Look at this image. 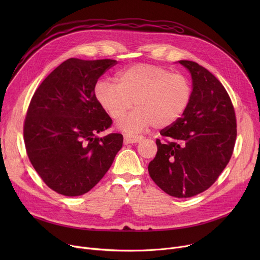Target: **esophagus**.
Wrapping results in <instances>:
<instances>
[{"mask_svg": "<svg viewBox=\"0 0 260 260\" xmlns=\"http://www.w3.org/2000/svg\"><path fill=\"white\" fill-rule=\"evenodd\" d=\"M143 139L142 136H135V135H124V143H137Z\"/></svg>", "mask_w": 260, "mask_h": 260, "instance_id": "esophagus-1", "label": "esophagus"}]
</instances>
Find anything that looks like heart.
<instances>
[{"label": "heart", "instance_id": "obj_1", "mask_svg": "<svg viewBox=\"0 0 260 260\" xmlns=\"http://www.w3.org/2000/svg\"><path fill=\"white\" fill-rule=\"evenodd\" d=\"M118 83L99 80L94 86V97L103 111L119 127L136 134L151 126L165 128L178 121L192 100L193 87L182 74H172L151 64H136L119 73Z\"/></svg>", "mask_w": 260, "mask_h": 260}]
</instances>
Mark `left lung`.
I'll return each instance as SVG.
<instances>
[{
  "instance_id": "left-lung-1",
  "label": "left lung",
  "mask_w": 260,
  "mask_h": 260,
  "mask_svg": "<svg viewBox=\"0 0 260 260\" xmlns=\"http://www.w3.org/2000/svg\"><path fill=\"white\" fill-rule=\"evenodd\" d=\"M192 75L193 95L184 115L160 131L156 157L149 162L153 181L167 194L188 198L208 189L222 173L237 136L233 103L207 68L179 61Z\"/></svg>"
}]
</instances>
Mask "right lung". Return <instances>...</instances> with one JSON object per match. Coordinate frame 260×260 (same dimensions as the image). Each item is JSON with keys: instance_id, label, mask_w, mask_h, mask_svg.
<instances>
[{"instance_id": "1", "label": "right lung", "mask_w": 260, "mask_h": 260, "mask_svg": "<svg viewBox=\"0 0 260 260\" xmlns=\"http://www.w3.org/2000/svg\"><path fill=\"white\" fill-rule=\"evenodd\" d=\"M117 64L111 59L71 58L52 71L35 91L24 121V142L32 167L58 194L87 193L113 165L121 134H97L112 119L94 97L98 79Z\"/></svg>"}]
</instances>
